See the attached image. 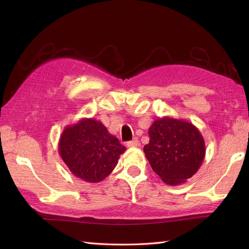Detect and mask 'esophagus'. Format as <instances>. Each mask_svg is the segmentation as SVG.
I'll return each instance as SVG.
<instances>
[{"mask_svg":"<svg viewBox=\"0 0 249 249\" xmlns=\"http://www.w3.org/2000/svg\"><path fill=\"white\" fill-rule=\"evenodd\" d=\"M126 145H127V147H136L139 145V141H138V139H134L131 141H128L127 143H126Z\"/></svg>","mask_w":249,"mask_h":249,"instance_id":"obj_1","label":"esophagus"}]
</instances>
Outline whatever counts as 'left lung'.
<instances>
[{
	"mask_svg": "<svg viewBox=\"0 0 249 249\" xmlns=\"http://www.w3.org/2000/svg\"><path fill=\"white\" fill-rule=\"evenodd\" d=\"M143 152L153 170L171 186L183 184L199 170L205 157L202 135L189 122L163 116L149 128Z\"/></svg>",
	"mask_w": 249,
	"mask_h": 249,
	"instance_id": "obj_1",
	"label": "left lung"
}]
</instances>
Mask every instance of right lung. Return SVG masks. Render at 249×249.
Returning <instances> with one entry per match:
<instances>
[{
    "label": "right lung",
    "instance_id": "1",
    "mask_svg": "<svg viewBox=\"0 0 249 249\" xmlns=\"http://www.w3.org/2000/svg\"><path fill=\"white\" fill-rule=\"evenodd\" d=\"M125 151L102 122L89 118L66 126L59 141L63 161L73 176L88 183L107 178Z\"/></svg>",
    "mask_w": 249,
    "mask_h": 249
}]
</instances>
